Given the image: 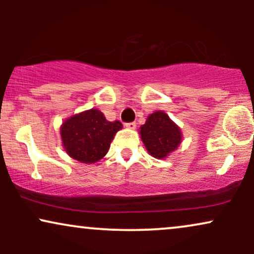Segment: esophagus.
<instances>
[{
	"instance_id": "1",
	"label": "esophagus",
	"mask_w": 254,
	"mask_h": 254,
	"mask_svg": "<svg viewBox=\"0 0 254 254\" xmlns=\"http://www.w3.org/2000/svg\"><path fill=\"white\" fill-rule=\"evenodd\" d=\"M125 127H127V129L133 130V129H136V123L135 122H131V123H125Z\"/></svg>"
}]
</instances>
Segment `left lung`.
<instances>
[{
	"mask_svg": "<svg viewBox=\"0 0 254 254\" xmlns=\"http://www.w3.org/2000/svg\"><path fill=\"white\" fill-rule=\"evenodd\" d=\"M139 133L147 150L156 159H164L182 142L180 129L161 111L151 113Z\"/></svg>",
	"mask_w": 254,
	"mask_h": 254,
	"instance_id": "left-lung-1",
	"label": "left lung"
}]
</instances>
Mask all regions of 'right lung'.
Returning <instances> with one entry per match:
<instances>
[{"instance_id":"1","label":"right lung","mask_w":254,"mask_h":254,"mask_svg":"<svg viewBox=\"0 0 254 254\" xmlns=\"http://www.w3.org/2000/svg\"><path fill=\"white\" fill-rule=\"evenodd\" d=\"M121 122H109L97 109L70 117L61 127L64 149L69 156L83 164H94L106 155Z\"/></svg>"}]
</instances>
